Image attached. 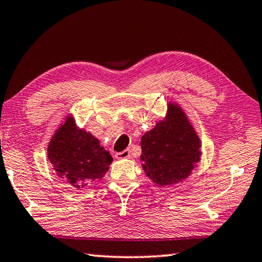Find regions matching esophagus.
Wrapping results in <instances>:
<instances>
[{
    "mask_svg": "<svg viewBox=\"0 0 262 262\" xmlns=\"http://www.w3.org/2000/svg\"><path fill=\"white\" fill-rule=\"evenodd\" d=\"M116 158L117 159H128V158H130L129 148H127V149H125V151H122V152L116 153Z\"/></svg>",
    "mask_w": 262,
    "mask_h": 262,
    "instance_id": "obj_1",
    "label": "esophagus"
}]
</instances>
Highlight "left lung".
I'll list each match as a JSON object with an SVG mask.
<instances>
[{"label": "left lung", "mask_w": 262, "mask_h": 262, "mask_svg": "<svg viewBox=\"0 0 262 262\" xmlns=\"http://www.w3.org/2000/svg\"><path fill=\"white\" fill-rule=\"evenodd\" d=\"M142 166L159 186L185 180L200 161V140L180 105L169 102L165 119L142 136Z\"/></svg>", "instance_id": "left-lung-1"}]
</instances>
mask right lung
Wrapping results in <instances>:
<instances>
[{
    "mask_svg": "<svg viewBox=\"0 0 262 262\" xmlns=\"http://www.w3.org/2000/svg\"><path fill=\"white\" fill-rule=\"evenodd\" d=\"M47 155L56 174L76 189L90 188L102 179L113 162L99 140L77 127L71 115L53 135Z\"/></svg>",
    "mask_w": 262,
    "mask_h": 262,
    "instance_id": "add662e5",
    "label": "right lung"
}]
</instances>
